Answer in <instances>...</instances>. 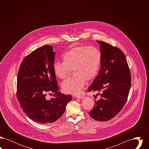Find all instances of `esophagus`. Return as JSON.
Masks as SVG:
<instances>
[{
	"label": "esophagus",
	"mask_w": 149,
	"mask_h": 149,
	"mask_svg": "<svg viewBox=\"0 0 149 149\" xmlns=\"http://www.w3.org/2000/svg\"><path fill=\"white\" fill-rule=\"evenodd\" d=\"M75 97L78 99H83L84 98V95H77V96H75Z\"/></svg>",
	"instance_id": "34e87169"
}]
</instances>
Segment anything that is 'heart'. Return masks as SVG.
Listing matches in <instances>:
<instances>
[{"label": "heart", "mask_w": 149, "mask_h": 149, "mask_svg": "<svg viewBox=\"0 0 149 149\" xmlns=\"http://www.w3.org/2000/svg\"><path fill=\"white\" fill-rule=\"evenodd\" d=\"M63 63L55 61L53 71L60 79L66 78L73 69L74 75L62 83L64 92L68 94H78L81 92L87 80L95 78L99 72L102 55L96 48L88 46H79L70 48L63 56Z\"/></svg>", "instance_id": "obj_1"}]
</instances>
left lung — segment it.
Segmentation results:
<instances>
[{
  "mask_svg": "<svg viewBox=\"0 0 149 149\" xmlns=\"http://www.w3.org/2000/svg\"><path fill=\"white\" fill-rule=\"evenodd\" d=\"M97 42L102 55L100 69L88 91L98 93L96 96L100 98L94 100L89 114L95 120L107 121L118 113L126 103L131 78L123 52L107 43Z\"/></svg>",
  "mask_w": 149,
  "mask_h": 149,
  "instance_id": "1",
  "label": "left lung"
}]
</instances>
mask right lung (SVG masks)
Masks as SVG:
<instances>
[{
  "label": "right lung",
  "instance_id": "right-lung-1",
  "mask_svg": "<svg viewBox=\"0 0 149 149\" xmlns=\"http://www.w3.org/2000/svg\"><path fill=\"white\" fill-rule=\"evenodd\" d=\"M55 55L51 46L36 49L23 59L17 76V97L22 109L31 120L41 124L59 119L72 98L58 91L53 71ZM48 92L54 93L53 98H45Z\"/></svg>",
  "mask_w": 149,
  "mask_h": 149
}]
</instances>
